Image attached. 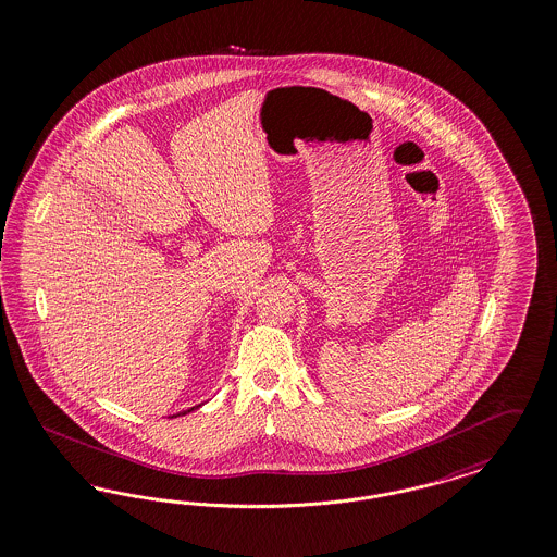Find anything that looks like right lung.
<instances>
[{"instance_id":"add662e5","label":"right lung","mask_w":557,"mask_h":557,"mask_svg":"<svg viewBox=\"0 0 557 557\" xmlns=\"http://www.w3.org/2000/svg\"><path fill=\"white\" fill-rule=\"evenodd\" d=\"M203 404H199V406H194V408H189V410L181 411V413H174V416H170V418H176V416H183V413H189V411L197 410V408H201Z\"/></svg>"}]
</instances>
